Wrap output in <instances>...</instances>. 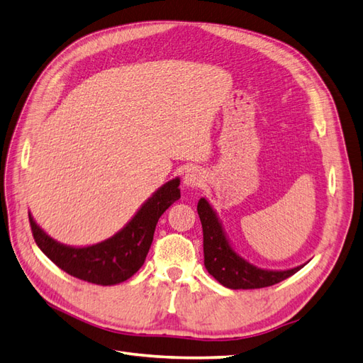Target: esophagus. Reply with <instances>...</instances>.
I'll list each match as a JSON object with an SVG mask.
<instances>
[{"label": "esophagus", "instance_id": "esophagus-1", "mask_svg": "<svg viewBox=\"0 0 363 363\" xmlns=\"http://www.w3.org/2000/svg\"><path fill=\"white\" fill-rule=\"evenodd\" d=\"M203 182V174L198 169H190L187 173L184 174V185L189 189L199 187V185Z\"/></svg>", "mask_w": 363, "mask_h": 363}]
</instances>
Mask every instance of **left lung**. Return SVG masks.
<instances>
[{"mask_svg": "<svg viewBox=\"0 0 363 363\" xmlns=\"http://www.w3.org/2000/svg\"><path fill=\"white\" fill-rule=\"evenodd\" d=\"M198 215L203 231V265L220 285L231 290L270 286L293 276L305 265L290 270H265L250 264L231 247L216 211L206 198L198 202Z\"/></svg>", "mask_w": 363, "mask_h": 363, "instance_id": "left-lung-1", "label": "left lung"}]
</instances>
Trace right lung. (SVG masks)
Returning a JSON list of instances; mask_svg holds the SVG:
<instances>
[{"label":"right lung","mask_w":363,"mask_h":363,"mask_svg":"<svg viewBox=\"0 0 363 363\" xmlns=\"http://www.w3.org/2000/svg\"><path fill=\"white\" fill-rule=\"evenodd\" d=\"M179 184V178L165 182L143 203L124 228L102 242L87 247L64 245L45 233L29 213L33 239L41 252L70 276L96 285L121 284L143 267L157 220L181 198Z\"/></svg>","instance_id":"right-lung-1"}]
</instances>
